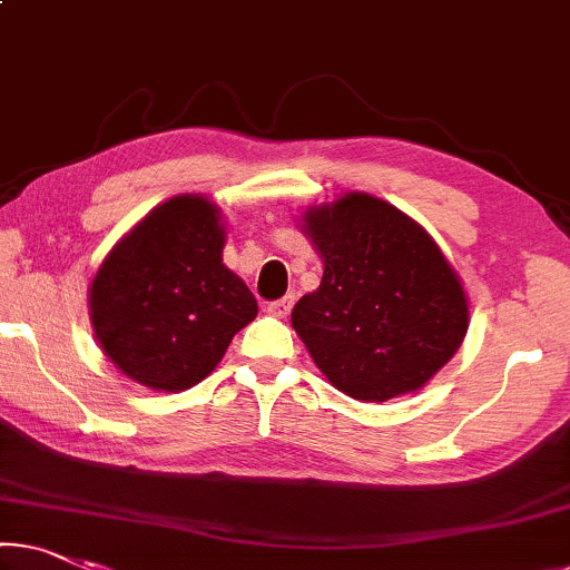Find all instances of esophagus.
<instances>
[{
	"label": "esophagus",
	"instance_id": "34e87169",
	"mask_svg": "<svg viewBox=\"0 0 570 570\" xmlns=\"http://www.w3.org/2000/svg\"><path fill=\"white\" fill-rule=\"evenodd\" d=\"M293 303H295V297L293 295H285V297H279V301L269 303L267 305V313L275 315V318H287V313H291Z\"/></svg>",
	"mask_w": 570,
	"mask_h": 570
}]
</instances>
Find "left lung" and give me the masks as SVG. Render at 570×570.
I'll list each match as a JSON object with an SVG mask.
<instances>
[{
    "instance_id": "obj_1",
    "label": "left lung",
    "mask_w": 570,
    "mask_h": 570,
    "mask_svg": "<svg viewBox=\"0 0 570 570\" xmlns=\"http://www.w3.org/2000/svg\"><path fill=\"white\" fill-rule=\"evenodd\" d=\"M301 229L323 277L291 321L315 366L362 402L425 387L469 331V295L433 236L362 190L308 206Z\"/></svg>"
}]
</instances>
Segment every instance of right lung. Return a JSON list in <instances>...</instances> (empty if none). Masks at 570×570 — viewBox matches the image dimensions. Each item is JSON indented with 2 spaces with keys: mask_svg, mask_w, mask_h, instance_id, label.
Instances as JSON below:
<instances>
[{
  "mask_svg": "<svg viewBox=\"0 0 570 570\" xmlns=\"http://www.w3.org/2000/svg\"><path fill=\"white\" fill-rule=\"evenodd\" d=\"M222 208L173 196L114 244L89 287L94 336L121 374L157 392L196 387L216 370L257 301L224 265Z\"/></svg>",
  "mask_w": 570,
  "mask_h": 570,
  "instance_id": "add662e5",
  "label": "right lung"
}]
</instances>
